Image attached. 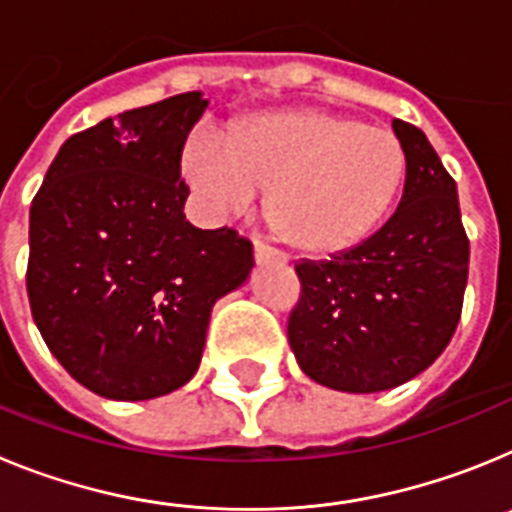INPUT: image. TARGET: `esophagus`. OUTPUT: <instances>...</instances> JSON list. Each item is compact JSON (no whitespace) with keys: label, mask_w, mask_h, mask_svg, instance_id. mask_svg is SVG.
<instances>
[{"label":"esophagus","mask_w":512,"mask_h":512,"mask_svg":"<svg viewBox=\"0 0 512 512\" xmlns=\"http://www.w3.org/2000/svg\"><path fill=\"white\" fill-rule=\"evenodd\" d=\"M253 256H256V261H259V264H264V261H277V264H287V256H284L282 251L264 246V243H253Z\"/></svg>","instance_id":"34e87169"}]
</instances>
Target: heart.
Masks as SVG:
<instances>
[{
	"mask_svg": "<svg viewBox=\"0 0 512 512\" xmlns=\"http://www.w3.org/2000/svg\"><path fill=\"white\" fill-rule=\"evenodd\" d=\"M184 171L217 215L241 212L266 189L269 228L297 251L333 256L359 246L390 212L405 151L390 130L302 107L238 122L223 140L197 135Z\"/></svg>",
	"mask_w": 512,
	"mask_h": 512,
	"instance_id": "obj_1",
	"label": "heart"
}]
</instances>
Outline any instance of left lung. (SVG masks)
I'll use <instances>...</instances> for the list:
<instances>
[{
    "label": "left lung",
    "instance_id": "1",
    "mask_svg": "<svg viewBox=\"0 0 512 512\" xmlns=\"http://www.w3.org/2000/svg\"><path fill=\"white\" fill-rule=\"evenodd\" d=\"M392 128L405 151L395 215L359 246L300 261V300L287 323L302 372L356 395L405 384L443 354L469 277L456 182L423 130L405 120Z\"/></svg>",
    "mask_w": 512,
    "mask_h": 512
}]
</instances>
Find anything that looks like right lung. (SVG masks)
I'll return each mask as SVG.
<instances>
[{"label":"right lung","instance_id":"right-lung-1","mask_svg":"<svg viewBox=\"0 0 512 512\" xmlns=\"http://www.w3.org/2000/svg\"><path fill=\"white\" fill-rule=\"evenodd\" d=\"M207 102L176 94L71 135L30 207L27 297L45 346L87 390L151 400L194 377L212 305L253 246L184 220L182 151Z\"/></svg>","mask_w":512,"mask_h":512}]
</instances>
